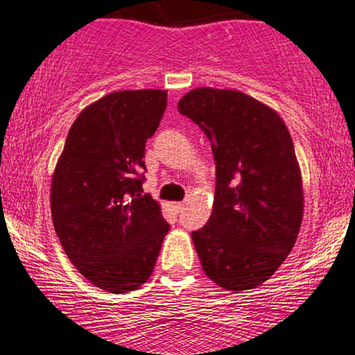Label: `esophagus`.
Listing matches in <instances>:
<instances>
[{
    "mask_svg": "<svg viewBox=\"0 0 355 355\" xmlns=\"http://www.w3.org/2000/svg\"><path fill=\"white\" fill-rule=\"evenodd\" d=\"M172 209H173L175 214H178V212H182V209H183V202H173Z\"/></svg>",
    "mask_w": 355,
    "mask_h": 355,
    "instance_id": "34e87169",
    "label": "esophagus"
}]
</instances>
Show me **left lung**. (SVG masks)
<instances>
[{
	"mask_svg": "<svg viewBox=\"0 0 355 355\" xmlns=\"http://www.w3.org/2000/svg\"><path fill=\"white\" fill-rule=\"evenodd\" d=\"M178 112L205 131L216 160L212 214L191 234L202 271L225 291L268 281L294 248L304 188L279 113L232 89L198 87Z\"/></svg>",
	"mask_w": 355,
	"mask_h": 355,
	"instance_id": "1",
	"label": "left lung"
}]
</instances>
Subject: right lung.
<instances>
[{
  "instance_id": "add662e5",
  "label": "right lung",
  "mask_w": 355,
  "mask_h": 355,
  "mask_svg": "<svg viewBox=\"0 0 355 355\" xmlns=\"http://www.w3.org/2000/svg\"><path fill=\"white\" fill-rule=\"evenodd\" d=\"M167 107V91H118L76 118L51 177L55 232L71 263L112 294L135 291L154 271L170 225L143 195L146 141Z\"/></svg>"
}]
</instances>
